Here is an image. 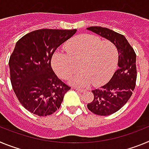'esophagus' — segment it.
<instances>
[{"label": "esophagus", "mask_w": 149, "mask_h": 149, "mask_svg": "<svg viewBox=\"0 0 149 149\" xmlns=\"http://www.w3.org/2000/svg\"><path fill=\"white\" fill-rule=\"evenodd\" d=\"M74 90L77 91V92H78V93H84V92H85V90H84V89H77V88H74Z\"/></svg>", "instance_id": "obj_1"}]
</instances>
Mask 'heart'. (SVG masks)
Returning a JSON list of instances; mask_svg holds the SVG:
<instances>
[{
  "label": "heart",
  "mask_w": 149,
  "mask_h": 149,
  "mask_svg": "<svg viewBox=\"0 0 149 149\" xmlns=\"http://www.w3.org/2000/svg\"><path fill=\"white\" fill-rule=\"evenodd\" d=\"M67 54L56 52L51 65L59 77L67 79L79 65L80 72L69 79L72 85L85 87L93 83L98 86L111 78L118 63V50L110 41L82 34L74 37L64 46Z\"/></svg>",
  "instance_id": "obj_1"
}]
</instances>
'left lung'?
Wrapping results in <instances>:
<instances>
[{
	"mask_svg": "<svg viewBox=\"0 0 149 149\" xmlns=\"http://www.w3.org/2000/svg\"><path fill=\"white\" fill-rule=\"evenodd\" d=\"M89 31L113 43L118 50V69L107 84L94 89L93 101L87 107L98 116H109L120 110L132 95L136 80V54L126 38L106 27H90Z\"/></svg>",
	"mask_w": 149,
	"mask_h": 149,
	"instance_id": "1",
	"label": "left lung"
}]
</instances>
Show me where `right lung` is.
Segmentation results:
<instances>
[{
	"instance_id": "right-lung-1",
	"label": "right lung",
	"mask_w": 149,
	"mask_h": 149,
	"mask_svg": "<svg viewBox=\"0 0 149 149\" xmlns=\"http://www.w3.org/2000/svg\"><path fill=\"white\" fill-rule=\"evenodd\" d=\"M76 32L42 29L26 34L15 44L9 61L10 80L19 102L30 113L53 114L71 89L55 74L51 60L56 48Z\"/></svg>"
}]
</instances>
